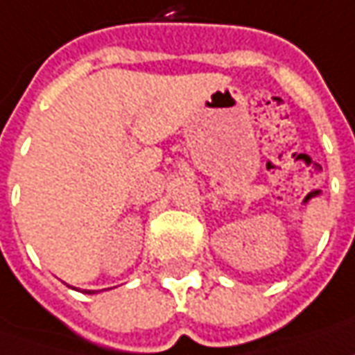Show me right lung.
I'll use <instances>...</instances> for the list:
<instances>
[{
  "label": "right lung",
  "instance_id": "right-lung-1",
  "mask_svg": "<svg viewBox=\"0 0 355 355\" xmlns=\"http://www.w3.org/2000/svg\"><path fill=\"white\" fill-rule=\"evenodd\" d=\"M88 293H90V291H88Z\"/></svg>",
  "mask_w": 355,
  "mask_h": 355
}]
</instances>
